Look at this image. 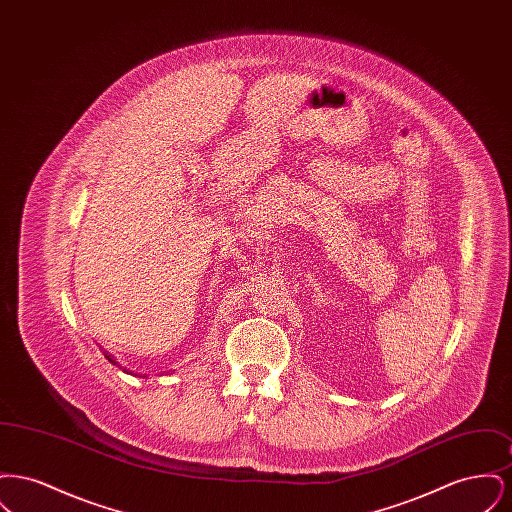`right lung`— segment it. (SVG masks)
Masks as SVG:
<instances>
[{
    "mask_svg": "<svg viewBox=\"0 0 512 512\" xmlns=\"http://www.w3.org/2000/svg\"><path fill=\"white\" fill-rule=\"evenodd\" d=\"M105 359H107V361H109V363H111V365H117V363H115V361H113V357H111V355H105Z\"/></svg>",
    "mask_w": 512,
    "mask_h": 512,
    "instance_id": "1",
    "label": "right lung"
}]
</instances>
